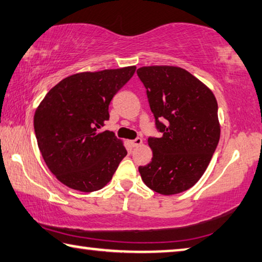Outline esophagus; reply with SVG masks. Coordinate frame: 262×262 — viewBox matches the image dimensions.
<instances>
[{
  "label": "esophagus",
  "instance_id": "obj_1",
  "mask_svg": "<svg viewBox=\"0 0 262 262\" xmlns=\"http://www.w3.org/2000/svg\"><path fill=\"white\" fill-rule=\"evenodd\" d=\"M130 144H132L133 147H139V146H141V144H142V139L136 138L135 140L130 141Z\"/></svg>",
  "mask_w": 262,
  "mask_h": 262
}]
</instances>
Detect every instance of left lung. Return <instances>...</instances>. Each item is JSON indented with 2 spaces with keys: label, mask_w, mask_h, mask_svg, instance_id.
Masks as SVG:
<instances>
[{
  "label": "left lung",
  "mask_w": 262,
  "mask_h": 262,
  "mask_svg": "<svg viewBox=\"0 0 262 262\" xmlns=\"http://www.w3.org/2000/svg\"><path fill=\"white\" fill-rule=\"evenodd\" d=\"M161 138H149L151 162L139 171L148 188L176 194L199 181L221 138L218 103L209 87L177 66H143L138 71Z\"/></svg>",
  "instance_id": "obj_1"
}]
</instances>
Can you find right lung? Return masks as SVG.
<instances>
[{
	"mask_svg": "<svg viewBox=\"0 0 262 262\" xmlns=\"http://www.w3.org/2000/svg\"><path fill=\"white\" fill-rule=\"evenodd\" d=\"M136 66L72 74L49 91L34 116L41 156L57 180L93 192L112 180L127 155L113 132H100L108 106L135 73Z\"/></svg>",
	"mask_w": 262,
	"mask_h": 262,
	"instance_id": "obj_1",
	"label": "right lung"
}]
</instances>
